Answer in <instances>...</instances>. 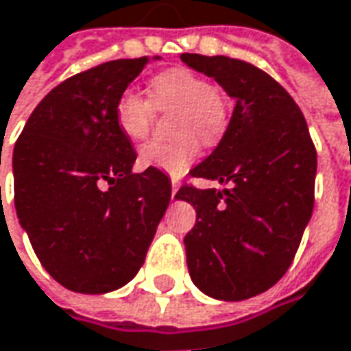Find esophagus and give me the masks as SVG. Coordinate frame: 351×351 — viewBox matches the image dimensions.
<instances>
[{
	"instance_id": "esophagus-1",
	"label": "esophagus",
	"mask_w": 351,
	"mask_h": 351,
	"mask_svg": "<svg viewBox=\"0 0 351 351\" xmlns=\"http://www.w3.org/2000/svg\"><path fill=\"white\" fill-rule=\"evenodd\" d=\"M178 189H180V184L178 182H171V197H176Z\"/></svg>"
}]
</instances>
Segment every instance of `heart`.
I'll return each mask as SVG.
<instances>
[{
  "label": "heart",
  "instance_id": "heart-1",
  "mask_svg": "<svg viewBox=\"0 0 351 351\" xmlns=\"http://www.w3.org/2000/svg\"><path fill=\"white\" fill-rule=\"evenodd\" d=\"M149 98L152 102L132 88L124 90L116 100V126L128 140L140 142L148 136L154 120L152 104L156 108L178 106L173 118L178 136L169 142H148L142 146L140 162L180 176L197 160L199 140L213 144L223 136L229 122V104L209 80L184 66L156 75L149 82Z\"/></svg>",
  "mask_w": 351,
  "mask_h": 351
}]
</instances>
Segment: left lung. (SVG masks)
I'll use <instances>...</instances> for the list:
<instances>
[{
    "label": "left lung",
    "mask_w": 351,
    "mask_h": 351,
    "mask_svg": "<svg viewBox=\"0 0 351 351\" xmlns=\"http://www.w3.org/2000/svg\"><path fill=\"white\" fill-rule=\"evenodd\" d=\"M182 61L235 100L217 148L189 173L227 189L184 185L176 199L195 207L185 235L193 285L217 300L256 296L289 271L312 217L316 148L289 93L254 64L184 53Z\"/></svg>",
    "instance_id": "1"
}]
</instances>
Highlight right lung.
Returning <instances> with one entry per match:
<instances>
[{
	"mask_svg": "<svg viewBox=\"0 0 351 351\" xmlns=\"http://www.w3.org/2000/svg\"><path fill=\"white\" fill-rule=\"evenodd\" d=\"M148 61L118 59L61 82L13 148L19 223L45 271L73 292L130 282L171 199L158 167L132 173L136 152L116 126V100Z\"/></svg>",
	"mask_w": 351,
	"mask_h": 351,
	"instance_id": "obj_1",
	"label": "right lung"
}]
</instances>
